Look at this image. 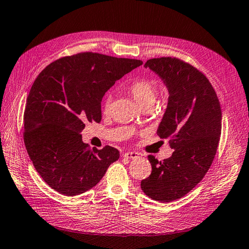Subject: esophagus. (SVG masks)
Masks as SVG:
<instances>
[{
  "mask_svg": "<svg viewBox=\"0 0 249 249\" xmlns=\"http://www.w3.org/2000/svg\"><path fill=\"white\" fill-rule=\"evenodd\" d=\"M123 157L127 158V159H136L139 157V154L136 151H128V152H125V154H123Z\"/></svg>",
  "mask_w": 249,
  "mask_h": 249,
  "instance_id": "1",
  "label": "esophagus"
}]
</instances>
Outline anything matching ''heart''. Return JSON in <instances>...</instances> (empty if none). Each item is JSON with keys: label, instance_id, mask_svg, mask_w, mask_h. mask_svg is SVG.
Returning <instances> with one entry per match:
<instances>
[{"label": "heart", "instance_id": "1", "mask_svg": "<svg viewBox=\"0 0 249 249\" xmlns=\"http://www.w3.org/2000/svg\"><path fill=\"white\" fill-rule=\"evenodd\" d=\"M127 90L131 94V97L137 101L139 105L144 107H151L155 103L158 89L154 82L148 79H137L132 81L127 86ZM111 102V95L108 93L103 100V110L107 111L109 109Z\"/></svg>", "mask_w": 249, "mask_h": 249}]
</instances>
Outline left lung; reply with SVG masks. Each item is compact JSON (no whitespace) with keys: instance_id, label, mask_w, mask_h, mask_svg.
I'll list each match as a JSON object with an SVG mask.
<instances>
[{"instance_id":"obj_1","label":"left lung","mask_w":249,"mask_h":249,"mask_svg":"<svg viewBox=\"0 0 249 249\" xmlns=\"http://www.w3.org/2000/svg\"><path fill=\"white\" fill-rule=\"evenodd\" d=\"M146 68L160 75L169 98L158 136L170 139L173 156L158 161L148 156L151 174L141 188L152 200L167 203L187 195L206 175L218 149L222 111L213 85L189 63L163 56L150 59Z\"/></svg>"}]
</instances>
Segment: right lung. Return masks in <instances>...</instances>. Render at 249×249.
<instances>
[{"instance_id":"add662e5","label":"right lung","mask_w":249,"mask_h":249,"mask_svg":"<svg viewBox=\"0 0 249 249\" xmlns=\"http://www.w3.org/2000/svg\"><path fill=\"white\" fill-rule=\"evenodd\" d=\"M142 64L86 52L63 56L37 75L25 107L23 138L35 168L53 189L69 196L85 193L120 158L108 145L90 149L81 131L84 121L101 122L105 92Z\"/></svg>"}]
</instances>
